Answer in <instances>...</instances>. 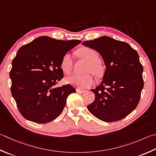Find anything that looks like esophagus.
I'll list each match as a JSON object with an SVG mask.
<instances>
[{
  "label": "esophagus",
  "mask_w": 156,
  "mask_h": 156,
  "mask_svg": "<svg viewBox=\"0 0 156 156\" xmlns=\"http://www.w3.org/2000/svg\"><path fill=\"white\" fill-rule=\"evenodd\" d=\"M76 92L78 93H84L86 92V90H81V89H79V88H77V89H76Z\"/></svg>",
  "instance_id": "34e87169"
}]
</instances>
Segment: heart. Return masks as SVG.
<instances>
[{
  "label": "heart",
  "mask_w": 156,
  "mask_h": 156,
  "mask_svg": "<svg viewBox=\"0 0 156 156\" xmlns=\"http://www.w3.org/2000/svg\"><path fill=\"white\" fill-rule=\"evenodd\" d=\"M78 55L84 58L88 62L87 67V72H92L93 74L99 76L102 74L103 68L99 61V56L97 52L90 48H82L78 51ZM73 67V60L71 55L66 53L63 55L62 62H61V68L63 71L66 73H70ZM69 84L75 86L78 88H87L92 86L94 80L93 76L90 73L83 75L72 74L68 76L66 79Z\"/></svg>",
  "instance_id": "1"
}]
</instances>
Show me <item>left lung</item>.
<instances>
[{
    "instance_id": "left-lung-1",
    "label": "left lung",
    "mask_w": 156,
    "mask_h": 156,
    "mask_svg": "<svg viewBox=\"0 0 156 156\" xmlns=\"http://www.w3.org/2000/svg\"><path fill=\"white\" fill-rule=\"evenodd\" d=\"M82 45L98 52L106 66L102 82L91 90L95 98L88 111L104 122L122 120L136 108L144 85L138 53L126 42L105 36Z\"/></svg>"
}]
</instances>
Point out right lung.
<instances>
[{
  "mask_svg": "<svg viewBox=\"0 0 156 156\" xmlns=\"http://www.w3.org/2000/svg\"><path fill=\"white\" fill-rule=\"evenodd\" d=\"M81 42L41 36L21 47L12 61L11 94L17 108L27 120L48 123L62 114L71 85L57 87L63 78L62 59L67 52Z\"/></svg>",
  "mask_w": 156,
  "mask_h": 156,
  "instance_id": "add662e5",
  "label": "right lung"
}]
</instances>
